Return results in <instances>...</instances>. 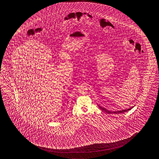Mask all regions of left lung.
I'll list each match as a JSON object with an SVG mask.
<instances>
[{
  "label": "left lung",
  "mask_w": 159,
  "mask_h": 159,
  "mask_svg": "<svg viewBox=\"0 0 159 159\" xmlns=\"http://www.w3.org/2000/svg\"><path fill=\"white\" fill-rule=\"evenodd\" d=\"M98 107H99V108L101 109L102 110H103V111H104L106 112V113H108V114H119V113H124V112H125L128 111L129 110H130L131 109H132V107H131V108H128V109H126V110H120V111H109V110H107V109H106V108H103V107H102L101 106H99V105H98Z\"/></svg>",
  "instance_id": "8db88e82"
}]
</instances>
